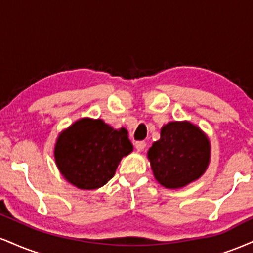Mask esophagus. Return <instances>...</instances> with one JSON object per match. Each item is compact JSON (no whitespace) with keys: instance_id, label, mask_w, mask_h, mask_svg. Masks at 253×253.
Wrapping results in <instances>:
<instances>
[{"instance_id":"esophagus-1","label":"esophagus","mask_w":253,"mask_h":253,"mask_svg":"<svg viewBox=\"0 0 253 253\" xmlns=\"http://www.w3.org/2000/svg\"><path fill=\"white\" fill-rule=\"evenodd\" d=\"M134 146H135L136 151L141 152V151H144V150H145V147H146V142H145V141H135V142H134Z\"/></svg>"}]
</instances>
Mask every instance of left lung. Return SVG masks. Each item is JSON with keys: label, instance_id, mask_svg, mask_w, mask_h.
<instances>
[{"label": "left lung", "instance_id": "left-lung-1", "mask_svg": "<svg viewBox=\"0 0 253 253\" xmlns=\"http://www.w3.org/2000/svg\"><path fill=\"white\" fill-rule=\"evenodd\" d=\"M154 178L166 188H181L199 179L210 164V140L190 121L163 126L160 139L147 152Z\"/></svg>", "mask_w": 253, "mask_h": 253}]
</instances>
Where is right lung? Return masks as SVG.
<instances>
[{
    "instance_id": "1",
    "label": "right lung",
    "mask_w": 253,
    "mask_h": 253,
    "mask_svg": "<svg viewBox=\"0 0 253 253\" xmlns=\"http://www.w3.org/2000/svg\"><path fill=\"white\" fill-rule=\"evenodd\" d=\"M132 151L126 128L82 118L60 133L54 157L67 181L81 190H95L113 178L119 163Z\"/></svg>"
}]
</instances>
